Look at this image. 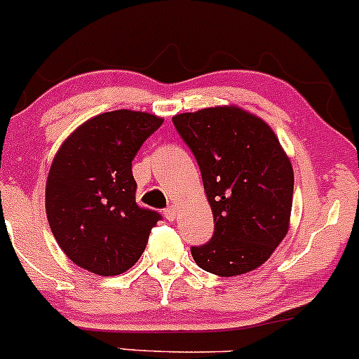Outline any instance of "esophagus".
Wrapping results in <instances>:
<instances>
[{
	"instance_id": "esophagus-1",
	"label": "esophagus",
	"mask_w": 359,
	"mask_h": 359,
	"mask_svg": "<svg viewBox=\"0 0 359 359\" xmlns=\"http://www.w3.org/2000/svg\"><path fill=\"white\" fill-rule=\"evenodd\" d=\"M164 216L168 221H175L178 217V209L175 205H169L168 209H164Z\"/></svg>"
}]
</instances>
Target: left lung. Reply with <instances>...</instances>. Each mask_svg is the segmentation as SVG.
Instances as JSON below:
<instances>
[{
  "label": "left lung",
  "instance_id": "left-lung-1",
  "mask_svg": "<svg viewBox=\"0 0 359 359\" xmlns=\"http://www.w3.org/2000/svg\"><path fill=\"white\" fill-rule=\"evenodd\" d=\"M201 168L214 233L191 247L195 262L219 276L249 273L289 230L294 171L264 121L236 107L172 117Z\"/></svg>",
  "mask_w": 359,
  "mask_h": 359
}]
</instances>
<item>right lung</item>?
I'll use <instances>...</instances> for the list:
<instances>
[{
  "label": "right lung",
  "instance_id": "right-lung-1",
  "mask_svg": "<svg viewBox=\"0 0 359 359\" xmlns=\"http://www.w3.org/2000/svg\"><path fill=\"white\" fill-rule=\"evenodd\" d=\"M161 124L147 112L100 114L79 126L55 155L46 181V216L74 264L114 276L143 254L162 216L136 204L131 165Z\"/></svg>",
  "mask_w": 359,
  "mask_h": 359
}]
</instances>
